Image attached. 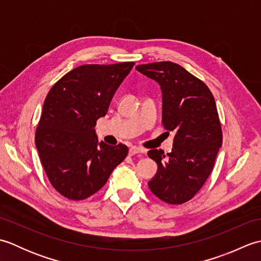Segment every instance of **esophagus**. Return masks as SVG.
Instances as JSON below:
<instances>
[{"mask_svg":"<svg viewBox=\"0 0 261 261\" xmlns=\"http://www.w3.org/2000/svg\"><path fill=\"white\" fill-rule=\"evenodd\" d=\"M143 153H145V150H143V149L140 148V147L132 146L129 149V154H130V156H134V154H143Z\"/></svg>","mask_w":261,"mask_h":261,"instance_id":"1","label":"esophagus"}]
</instances>
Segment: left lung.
<instances>
[{
    "instance_id": "obj_1",
    "label": "left lung",
    "mask_w": 261,
    "mask_h": 261,
    "mask_svg": "<svg viewBox=\"0 0 261 261\" xmlns=\"http://www.w3.org/2000/svg\"><path fill=\"white\" fill-rule=\"evenodd\" d=\"M136 69L160 85L163 124L166 130L175 131L169 153L162 149L148 151L158 166L148 186L162 201L182 204L206 181L222 146L214 97L201 80L175 63L145 64Z\"/></svg>"
}]
</instances>
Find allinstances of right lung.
Returning <instances> with one entry per match:
<instances>
[{"mask_svg": "<svg viewBox=\"0 0 261 261\" xmlns=\"http://www.w3.org/2000/svg\"><path fill=\"white\" fill-rule=\"evenodd\" d=\"M134 65H83L49 91L35 139L48 179L63 196L73 201L90 197L126 157L127 147L122 143L98 142L94 126L108 113Z\"/></svg>", "mask_w": 261, "mask_h": 261, "instance_id": "obj_1", "label": "right lung"}]
</instances>
